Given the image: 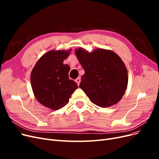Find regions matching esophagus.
Here are the masks:
<instances>
[{
    "label": "esophagus",
    "instance_id": "esophagus-1",
    "mask_svg": "<svg viewBox=\"0 0 159 159\" xmlns=\"http://www.w3.org/2000/svg\"><path fill=\"white\" fill-rule=\"evenodd\" d=\"M80 81H81V78H78L75 80V82L77 83V84H78V85H80Z\"/></svg>",
    "mask_w": 159,
    "mask_h": 159
}]
</instances>
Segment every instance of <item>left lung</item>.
Masks as SVG:
<instances>
[{"instance_id":"obj_1","label":"left lung","mask_w":159,"mask_h":159,"mask_svg":"<svg viewBox=\"0 0 159 159\" xmlns=\"http://www.w3.org/2000/svg\"><path fill=\"white\" fill-rule=\"evenodd\" d=\"M75 53L85 71L80 88L91 102L102 107L117 103L128 84L127 70L121 57L112 50L99 48L91 52L78 48Z\"/></svg>"}]
</instances>
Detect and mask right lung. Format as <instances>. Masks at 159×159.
I'll use <instances>...</instances> for the list:
<instances>
[{"label": "right lung", "mask_w": 159, "mask_h": 159, "mask_svg": "<svg viewBox=\"0 0 159 159\" xmlns=\"http://www.w3.org/2000/svg\"><path fill=\"white\" fill-rule=\"evenodd\" d=\"M71 50H53L46 53L38 60L31 72V86L36 99L52 110L65 106L78 88L74 81L69 79V65L64 64Z\"/></svg>", "instance_id": "add662e5"}]
</instances>
